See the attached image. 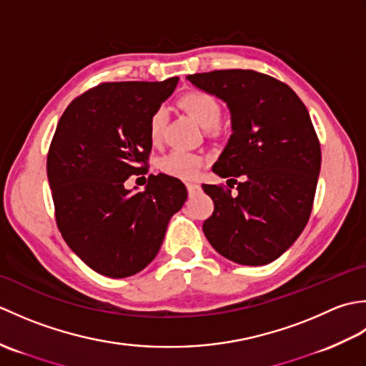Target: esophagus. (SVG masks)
I'll return each instance as SVG.
<instances>
[{
	"label": "esophagus",
	"instance_id": "1",
	"mask_svg": "<svg viewBox=\"0 0 366 366\" xmlns=\"http://www.w3.org/2000/svg\"><path fill=\"white\" fill-rule=\"evenodd\" d=\"M199 189H201V187H199L198 184H195V182H187V190H189V195H190V197H193L197 192H199Z\"/></svg>",
	"mask_w": 366,
	"mask_h": 366
}]
</instances>
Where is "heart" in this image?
Returning <instances> with one entry per match:
<instances>
[{
	"instance_id": "obj_1",
	"label": "heart",
	"mask_w": 366,
	"mask_h": 366,
	"mask_svg": "<svg viewBox=\"0 0 366 366\" xmlns=\"http://www.w3.org/2000/svg\"><path fill=\"white\" fill-rule=\"evenodd\" d=\"M179 107L195 121L201 129L211 130L219 126L222 118V107L214 96L204 91H190L187 94L179 97ZM163 126H165V110L157 108L149 119V138L152 143H159ZM206 159L203 155L187 151H171L160 160V168L163 173L181 179H193L199 169L204 167Z\"/></svg>"
}]
</instances>
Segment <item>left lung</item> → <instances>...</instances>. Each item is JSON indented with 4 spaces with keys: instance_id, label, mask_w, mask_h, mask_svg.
I'll use <instances>...</instances> for the list:
<instances>
[{
    "instance_id": "1",
    "label": "left lung",
    "mask_w": 366,
    "mask_h": 366,
    "mask_svg": "<svg viewBox=\"0 0 366 366\" xmlns=\"http://www.w3.org/2000/svg\"><path fill=\"white\" fill-rule=\"evenodd\" d=\"M187 80L222 99L231 113L232 134L212 171L232 182L244 179L236 197L222 185L203 184L214 201L204 236L242 266L275 261L305 228L320 177L321 146L307 107L286 83L250 69Z\"/></svg>"
}]
</instances>
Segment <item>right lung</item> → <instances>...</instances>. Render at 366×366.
<instances>
[{"instance_id": "add662e5", "label": "right lung", "mask_w": 366, "mask_h": 366, "mask_svg": "<svg viewBox=\"0 0 366 366\" xmlns=\"http://www.w3.org/2000/svg\"><path fill=\"white\" fill-rule=\"evenodd\" d=\"M177 80L102 83L74 99L58 122L46 157L56 224L100 275L143 270L187 199L185 185L163 173L147 177L143 192L124 187L130 176L147 173L149 119Z\"/></svg>"}]
</instances>
